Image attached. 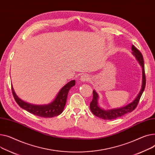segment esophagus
Masks as SVG:
<instances>
[{
    "instance_id": "1",
    "label": "esophagus",
    "mask_w": 155,
    "mask_h": 155,
    "mask_svg": "<svg viewBox=\"0 0 155 155\" xmlns=\"http://www.w3.org/2000/svg\"><path fill=\"white\" fill-rule=\"evenodd\" d=\"M90 78H89V76L87 75V74H84L82 75L80 77V80L82 81V82H85V81H87L88 80H89Z\"/></svg>"
}]
</instances>
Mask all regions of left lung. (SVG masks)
<instances>
[{
	"instance_id": "8db88e82",
	"label": "left lung",
	"mask_w": 155,
	"mask_h": 155,
	"mask_svg": "<svg viewBox=\"0 0 155 155\" xmlns=\"http://www.w3.org/2000/svg\"><path fill=\"white\" fill-rule=\"evenodd\" d=\"M131 50L132 54L136 57V59L138 60V63L142 68V84L139 94L137 95V97L134 99L133 101H132L131 103L125 106H123L118 108L105 110L103 109L98 105V100L99 96L96 91L94 90V91H93V100L90 103V108L94 115L104 120H113L122 117L123 115L127 114L128 113L131 112L137 107L141 96L142 95L143 92L145 88L146 77L145 74V64H144V60L141 53L134 45H132Z\"/></svg>"
}]
</instances>
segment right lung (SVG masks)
Listing matches in <instances>:
<instances>
[{
    "instance_id": "right-lung-1",
    "label": "right lung",
    "mask_w": 155,
    "mask_h": 155,
    "mask_svg": "<svg viewBox=\"0 0 155 155\" xmlns=\"http://www.w3.org/2000/svg\"><path fill=\"white\" fill-rule=\"evenodd\" d=\"M75 85V80H71L61 88L55 99L47 105H33L28 104L18 98L12 85L13 96L17 104L22 108L32 114L44 118H52L60 115L63 112L66 104L68 91Z\"/></svg>"
}]
</instances>
